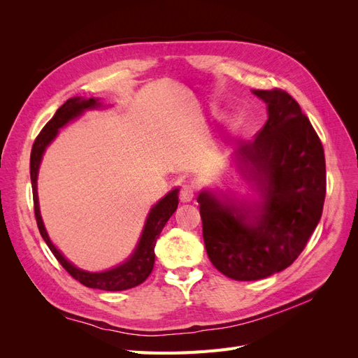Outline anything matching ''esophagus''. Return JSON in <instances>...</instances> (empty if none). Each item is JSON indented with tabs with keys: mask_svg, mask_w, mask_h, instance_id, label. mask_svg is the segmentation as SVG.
I'll use <instances>...</instances> for the list:
<instances>
[{
	"mask_svg": "<svg viewBox=\"0 0 358 358\" xmlns=\"http://www.w3.org/2000/svg\"><path fill=\"white\" fill-rule=\"evenodd\" d=\"M194 194H196V189H194L192 185H182L180 188V194H179V199L182 203H188L192 200Z\"/></svg>",
	"mask_w": 358,
	"mask_h": 358,
	"instance_id": "obj_1",
	"label": "esophagus"
}]
</instances>
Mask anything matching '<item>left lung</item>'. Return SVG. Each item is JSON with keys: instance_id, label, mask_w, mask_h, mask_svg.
Listing matches in <instances>:
<instances>
[{"instance_id": "1", "label": "left lung", "mask_w": 358, "mask_h": 358, "mask_svg": "<svg viewBox=\"0 0 358 358\" xmlns=\"http://www.w3.org/2000/svg\"><path fill=\"white\" fill-rule=\"evenodd\" d=\"M252 92L267 104L268 119L234 158L262 201H222L209 191L197 199L209 259L234 280L263 279L294 263L326 199L322 143L299 103L282 90Z\"/></svg>"}]
</instances>
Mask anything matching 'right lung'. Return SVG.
<instances>
[{
  "mask_svg": "<svg viewBox=\"0 0 358 358\" xmlns=\"http://www.w3.org/2000/svg\"><path fill=\"white\" fill-rule=\"evenodd\" d=\"M100 106L101 103L99 99L83 100V99H79V96L70 99L59 107L57 113L53 115V117L45 125V128L41 129L31 149L29 173H31L32 197H34V213H36V221L38 225L40 234L43 237V241L48 243L52 254L55 255V258L59 262V264L66 268L76 280H79V282L83 284L85 287L104 289V291H122L128 288H134L142 282H145L148 276L152 273L154 263H155V243L162 229H164L166 222L178 209L179 189L170 191L164 199H161L154 208L150 209L146 224L143 227L142 236H140V241L131 257H129L121 266H116L115 268L106 270V272H99V273L85 272V270H80L76 266H73L70 262H67L66 257H64L55 248V245L50 242L48 231L45 229V224H43V220H41L40 208H38L37 175H38L41 157L45 154L46 148L49 146L52 140L57 137L59 128H62L67 122H70L71 119L80 116L85 110L95 109V107H100Z\"/></svg>",
  "mask_w": 358,
  "mask_h": 358,
  "instance_id": "add662e5",
  "label": "right lung"
}]
</instances>
